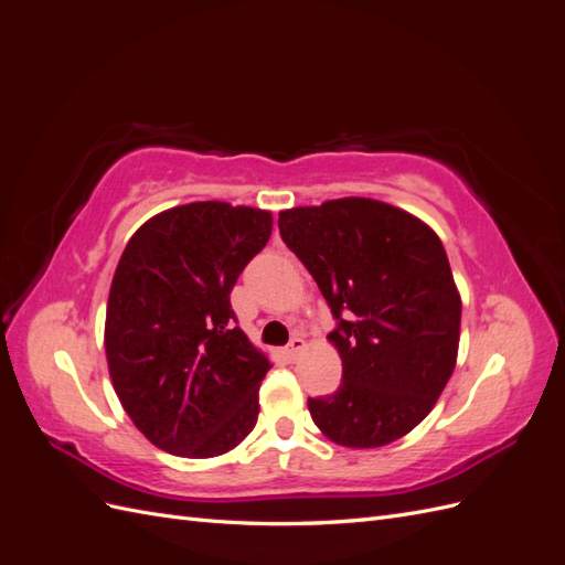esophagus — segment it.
<instances>
[{"label":"esophagus","mask_w":565,"mask_h":565,"mask_svg":"<svg viewBox=\"0 0 565 565\" xmlns=\"http://www.w3.org/2000/svg\"><path fill=\"white\" fill-rule=\"evenodd\" d=\"M303 349H306V341H303L301 337H292V339H289V344H287V355L295 358V355H299Z\"/></svg>","instance_id":"1"}]
</instances>
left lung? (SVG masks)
Listing matches in <instances>:
<instances>
[{
  "label": "left lung",
  "mask_w": 565,
  "mask_h": 565,
  "mask_svg": "<svg viewBox=\"0 0 565 565\" xmlns=\"http://www.w3.org/2000/svg\"><path fill=\"white\" fill-rule=\"evenodd\" d=\"M282 243L309 268L337 328L332 396L309 398L318 429L347 448H382L431 413L457 361L461 301L440 237L367 198L280 212Z\"/></svg>",
  "instance_id": "1"
}]
</instances>
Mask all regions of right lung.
Instances as JSON below:
<instances>
[{
    "label": "right lung",
    "instance_id": "right-lung-1",
    "mask_svg": "<svg viewBox=\"0 0 565 565\" xmlns=\"http://www.w3.org/2000/svg\"><path fill=\"white\" fill-rule=\"evenodd\" d=\"M270 228L268 212L191 202L148 218L119 256L108 370L136 429L169 455H224L254 429L270 363L237 328L231 289Z\"/></svg>",
    "mask_w": 565,
    "mask_h": 565
}]
</instances>
